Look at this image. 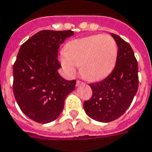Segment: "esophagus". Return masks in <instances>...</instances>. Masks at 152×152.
<instances>
[{"label":"esophagus","mask_w":152,"mask_h":152,"mask_svg":"<svg viewBox=\"0 0 152 152\" xmlns=\"http://www.w3.org/2000/svg\"><path fill=\"white\" fill-rule=\"evenodd\" d=\"M80 84H83V83H82L81 81H80V80H77V81H76V86H80Z\"/></svg>","instance_id":"1"}]
</instances>
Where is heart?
Wrapping results in <instances>:
<instances>
[{
    "mask_svg": "<svg viewBox=\"0 0 152 152\" xmlns=\"http://www.w3.org/2000/svg\"><path fill=\"white\" fill-rule=\"evenodd\" d=\"M118 57L116 41L110 35H94L75 39L65 46L61 63L70 76L80 66L81 76L89 81H98L109 76Z\"/></svg>",
    "mask_w": 152,
    "mask_h": 152,
    "instance_id": "1",
    "label": "heart"
}]
</instances>
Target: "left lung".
Segmentation results:
<instances>
[{
    "label": "left lung",
    "instance_id": "left-lung-1",
    "mask_svg": "<svg viewBox=\"0 0 152 152\" xmlns=\"http://www.w3.org/2000/svg\"><path fill=\"white\" fill-rule=\"evenodd\" d=\"M118 46L114 70L104 80L90 84L91 98L84 102V110L91 119L110 122L123 115L138 89V64L130 44L111 33Z\"/></svg>",
    "mask_w": 152,
    "mask_h": 152
}]
</instances>
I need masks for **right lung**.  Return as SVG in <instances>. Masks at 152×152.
<instances>
[{
    "instance_id": "obj_1",
    "label": "right lung",
    "mask_w": 152,
    "mask_h": 152,
    "mask_svg": "<svg viewBox=\"0 0 152 152\" xmlns=\"http://www.w3.org/2000/svg\"><path fill=\"white\" fill-rule=\"evenodd\" d=\"M72 31L44 30L20 47L13 66V92L21 111L30 119L46 124L58 118L65 99L74 91L76 80L58 73V50Z\"/></svg>"
}]
</instances>
